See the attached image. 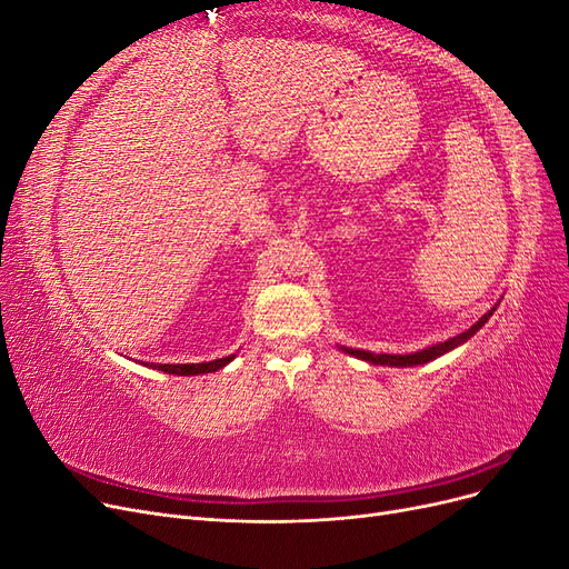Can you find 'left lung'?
Wrapping results in <instances>:
<instances>
[{
    "label": "left lung",
    "instance_id": "8db88e82",
    "mask_svg": "<svg viewBox=\"0 0 569 569\" xmlns=\"http://www.w3.org/2000/svg\"><path fill=\"white\" fill-rule=\"evenodd\" d=\"M493 311H496V306L491 308L489 313L481 316V318L470 327V330H465V332H460V335H456V337H451V339L439 341V343H435V347H427V349L416 351V353H370V351H363V349H349V347H341V351L349 353V356H356V358H360V360H368V363H372V366H393V368L422 366V363H429V360H435V358H439V356H443V353L453 351L456 347H460V343H465L470 337H475V335L479 332V327H485V322L493 316Z\"/></svg>",
    "mask_w": 569,
    "mask_h": 569
}]
</instances>
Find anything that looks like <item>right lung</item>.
Segmentation results:
<instances>
[{
    "label": "right lung",
    "mask_w": 569,
    "mask_h": 569,
    "mask_svg": "<svg viewBox=\"0 0 569 569\" xmlns=\"http://www.w3.org/2000/svg\"><path fill=\"white\" fill-rule=\"evenodd\" d=\"M234 358V353L232 356H226V358H218V360H209V363H189V366H182V363H178V366H170V363H151L149 368H153V370H161V372H168V375H203V372H216V370H220V368H226L230 360ZM147 366V363H144Z\"/></svg>",
    "instance_id": "1"
}]
</instances>
